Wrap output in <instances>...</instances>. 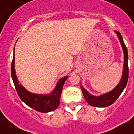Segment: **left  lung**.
Instances as JSON below:
<instances>
[{
    "instance_id": "obj_1",
    "label": "left lung",
    "mask_w": 134,
    "mask_h": 134,
    "mask_svg": "<svg viewBox=\"0 0 134 134\" xmlns=\"http://www.w3.org/2000/svg\"><path fill=\"white\" fill-rule=\"evenodd\" d=\"M117 36L118 37L119 41L122 45V48L124 53V65H123L122 75L119 83L115 86V88L108 92L107 93H104L102 95L95 96L90 94L87 91L83 86L81 85V88L82 90V92L84 96V98L90 105L94 107H106L113 104L119 96L120 95L124 89L127 86L128 78H129V68H128V51L127 48L123 41L122 37L121 35L120 32L117 30H115Z\"/></svg>"
}]
</instances>
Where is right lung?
<instances>
[{"mask_svg":"<svg viewBox=\"0 0 134 134\" xmlns=\"http://www.w3.org/2000/svg\"><path fill=\"white\" fill-rule=\"evenodd\" d=\"M15 58H14V56L12 62L11 75L18 95L23 102L29 107L41 113H48L55 110L60 104L61 92L63 86L67 79V76L58 80L56 86L53 91L49 94H35L28 91L17 79L15 71Z\"/></svg>","mask_w":134,"mask_h":134,"instance_id":"1","label":"right lung"}]
</instances>
